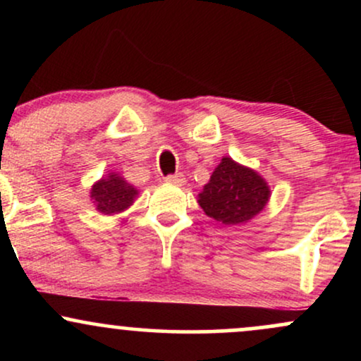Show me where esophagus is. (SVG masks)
I'll use <instances>...</instances> for the list:
<instances>
[{
	"instance_id": "34e87169",
	"label": "esophagus",
	"mask_w": 361,
	"mask_h": 361,
	"mask_svg": "<svg viewBox=\"0 0 361 361\" xmlns=\"http://www.w3.org/2000/svg\"><path fill=\"white\" fill-rule=\"evenodd\" d=\"M166 183L175 185V186H183L186 183V178L181 173H176V175H169L166 176Z\"/></svg>"
}]
</instances>
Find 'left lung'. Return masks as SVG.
I'll return each instance as SVG.
<instances>
[{
    "instance_id": "left-lung-1",
    "label": "left lung",
    "mask_w": 361,
    "mask_h": 361,
    "mask_svg": "<svg viewBox=\"0 0 361 361\" xmlns=\"http://www.w3.org/2000/svg\"><path fill=\"white\" fill-rule=\"evenodd\" d=\"M271 190L256 169L224 156L209 183L198 193V205L205 215L224 226L246 224L270 202Z\"/></svg>"
}]
</instances>
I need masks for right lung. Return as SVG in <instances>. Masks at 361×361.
<instances>
[{
  "mask_svg": "<svg viewBox=\"0 0 361 361\" xmlns=\"http://www.w3.org/2000/svg\"><path fill=\"white\" fill-rule=\"evenodd\" d=\"M139 197V190L117 171H109L91 186L90 198L103 215H115L127 210Z\"/></svg>",
  "mask_w": 361,
  "mask_h": 361,
  "instance_id": "1",
  "label": "right lung"
}]
</instances>
